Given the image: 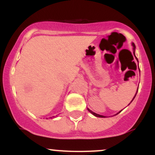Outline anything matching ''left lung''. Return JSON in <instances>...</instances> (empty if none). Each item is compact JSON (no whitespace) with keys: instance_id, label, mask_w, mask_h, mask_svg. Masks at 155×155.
I'll list each match as a JSON object with an SVG mask.
<instances>
[{"instance_id":"left-lung-1","label":"left lung","mask_w":155,"mask_h":155,"mask_svg":"<svg viewBox=\"0 0 155 155\" xmlns=\"http://www.w3.org/2000/svg\"><path fill=\"white\" fill-rule=\"evenodd\" d=\"M133 54H135V49H136V46H135V44H133ZM135 57H136V55H135ZM136 59H137V58H136ZM137 60H138V59H137ZM137 92H138V91H137ZM137 92H136V94H137ZM136 95H135V97H136ZM135 97H133V99L135 98ZM133 100H132V101H133ZM130 103H131V102H130ZM87 109H88V111L90 112V113L94 115V116H95V117H105L104 116H103V115H100V114H97L94 113L93 111H92L91 110H90V109H89V108H87ZM121 111H120V112H121ZM120 112H119V113H120ZM119 113H117V114H119ZM117 114H116V115H117Z\"/></svg>"}]
</instances>
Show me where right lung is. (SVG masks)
<instances>
[{
	"label": "right lung",
	"instance_id": "1",
	"mask_svg": "<svg viewBox=\"0 0 155 155\" xmlns=\"http://www.w3.org/2000/svg\"><path fill=\"white\" fill-rule=\"evenodd\" d=\"M52 117H51V118H52Z\"/></svg>",
	"mask_w": 155,
	"mask_h": 155
}]
</instances>
